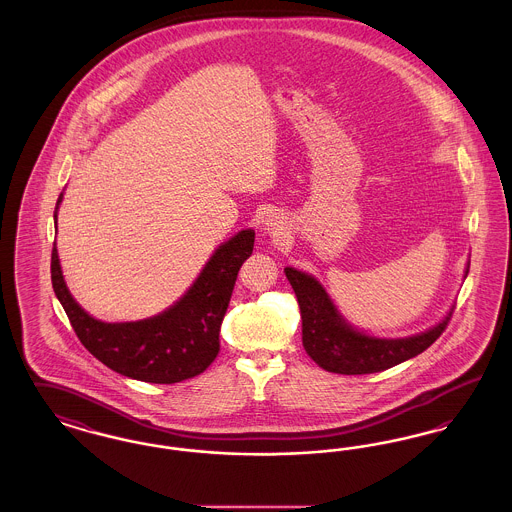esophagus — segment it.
I'll use <instances>...</instances> for the list:
<instances>
[{"instance_id":"obj_1","label":"esophagus","mask_w":512,"mask_h":512,"mask_svg":"<svg viewBox=\"0 0 512 512\" xmlns=\"http://www.w3.org/2000/svg\"><path fill=\"white\" fill-rule=\"evenodd\" d=\"M265 224H267V228L272 234L282 230V222H280V217H276V215H268L267 219H265Z\"/></svg>"}]
</instances>
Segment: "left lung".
Masks as SVG:
<instances>
[{
    "mask_svg": "<svg viewBox=\"0 0 512 512\" xmlns=\"http://www.w3.org/2000/svg\"><path fill=\"white\" fill-rule=\"evenodd\" d=\"M286 276L301 309L305 351L320 368L336 374H372L413 359L438 340L453 317L449 313L438 326L413 338L378 340L351 328L313 276L290 267Z\"/></svg>",
    "mask_w": 512,
    "mask_h": 512,
    "instance_id": "8db88e82",
    "label": "left lung"
}]
</instances>
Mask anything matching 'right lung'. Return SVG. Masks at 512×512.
<instances>
[{"mask_svg": "<svg viewBox=\"0 0 512 512\" xmlns=\"http://www.w3.org/2000/svg\"><path fill=\"white\" fill-rule=\"evenodd\" d=\"M253 242L255 232L242 230L220 245L178 303L140 322L107 324L80 309L65 286L55 244L51 249V284L74 334L98 361L134 380L176 384L201 374L217 359L220 324L238 272L253 253Z\"/></svg>", "mask_w": 512, "mask_h": 512, "instance_id": "right-lung-1", "label": "right lung"}]
</instances>
